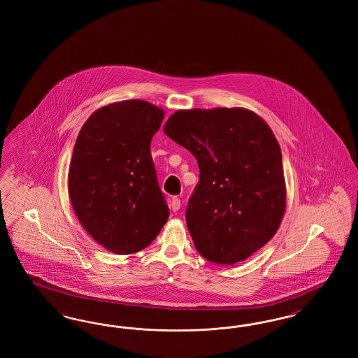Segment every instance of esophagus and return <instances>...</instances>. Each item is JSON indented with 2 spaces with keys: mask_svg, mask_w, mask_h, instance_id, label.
I'll list each match as a JSON object with an SVG mask.
<instances>
[{
  "mask_svg": "<svg viewBox=\"0 0 358 358\" xmlns=\"http://www.w3.org/2000/svg\"><path fill=\"white\" fill-rule=\"evenodd\" d=\"M171 208L173 212H177L181 208V200L178 197H173L171 201Z\"/></svg>",
  "mask_w": 358,
  "mask_h": 358,
  "instance_id": "1",
  "label": "esophagus"
}]
</instances>
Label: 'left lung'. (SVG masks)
I'll return each mask as SVG.
<instances>
[{"mask_svg": "<svg viewBox=\"0 0 358 358\" xmlns=\"http://www.w3.org/2000/svg\"><path fill=\"white\" fill-rule=\"evenodd\" d=\"M164 133L199 164L185 213L199 254L232 266L268 243L286 209L282 152L268 124L247 108H194L174 113Z\"/></svg>", "mask_w": 358, "mask_h": 358, "instance_id": "1", "label": "left lung"}]
</instances>
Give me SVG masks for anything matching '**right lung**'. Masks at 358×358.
Returning <instances> with one entry per match:
<instances>
[{
    "label": "right lung",
    "mask_w": 358,
    "mask_h": 358,
    "mask_svg": "<svg viewBox=\"0 0 358 358\" xmlns=\"http://www.w3.org/2000/svg\"><path fill=\"white\" fill-rule=\"evenodd\" d=\"M164 111L146 101H122L85 120L69 164L72 208L106 250L134 254L158 236L169 208L161 192L150 142Z\"/></svg>",
    "instance_id": "add662e5"
}]
</instances>
